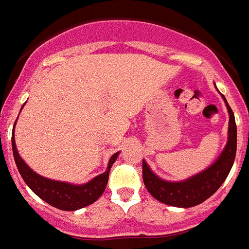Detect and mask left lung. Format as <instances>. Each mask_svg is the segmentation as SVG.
<instances>
[{
  "label": "left lung",
  "mask_w": 249,
  "mask_h": 249,
  "mask_svg": "<svg viewBox=\"0 0 249 249\" xmlns=\"http://www.w3.org/2000/svg\"><path fill=\"white\" fill-rule=\"evenodd\" d=\"M225 104L230 116L229 138H228V143L223 153L216 160L215 163H212L206 170L189 178L187 180L173 183V181L162 180L161 178L155 175L143 160V181H144L147 191L152 195V197L156 198L157 201L162 202L165 205L174 206V207H184V209L193 207L211 197L225 181L233 167L236 153L235 119H234L233 110L230 108L226 100Z\"/></svg>",
  "instance_id": "1"
}]
</instances>
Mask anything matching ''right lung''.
<instances>
[{
	"label": "right lung",
	"mask_w": 249,
	"mask_h": 249,
	"mask_svg": "<svg viewBox=\"0 0 249 249\" xmlns=\"http://www.w3.org/2000/svg\"><path fill=\"white\" fill-rule=\"evenodd\" d=\"M11 143H13V153L16 166H18V170L26 185L38 197L47 202L48 205L62 210V211H75V210L83 209L86 206L92 205L93 202H96L101 196L104 195L107 181H108L110 169L119 155V152L112 155L110 162H108V167L104 174L92 179L89 183L83 184V185H74V184L64 183V181L46 179V178L34 173L19 156L18 149H16L14 133L11 137Z\"/></svg>",
	"instance_id": "add662e5"
}]
</instances>
